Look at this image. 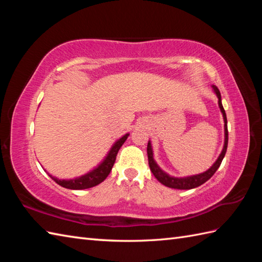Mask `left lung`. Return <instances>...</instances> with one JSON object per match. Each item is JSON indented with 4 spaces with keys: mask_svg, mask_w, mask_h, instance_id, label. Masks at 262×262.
<instances>
[{
    "mask_svg": "<svg viewBox=\"0 0 262 262\" xmlns=\"http://www.w3.org/2000/svg\"><path fill=\"white\" fill-rule=\"evenodd\" d=\"M214 91L216 93L217 98H219V105L221 108L222 114H223V118H224V128H225V142H224V147L223 151L220 154L219 159L216 160V162L211 165V168L208 169L204 173L196 174V176H191V177H187V178H174V177H170L169 174H166L164 171L161 170L159 168V165L155 163V161L153 159V151H152V146L151 143L148 142L147 144V158H148V165L149 169H151L152 173L154 177L162 183V185L169 187V188H173V189H180V190H188V189H192L202 186L203 183H205L207 180H209L211 177L214 176L217 169L220 168V165L223 161L226 149H227V143H229V132H227V119H226V114L225 110L223 108V104H222V99H221V92L219 89H217L215 85H213Z\"/></svg>",
    "mask_w": 262,
    "mask_h": 262,
    "instance_id": "obj_1",
    "label": "left lung"
}]
</instances>
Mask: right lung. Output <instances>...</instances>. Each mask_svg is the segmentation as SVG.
Returning <instances> with one entry per match:
<instances>
[{"label":"right lung","instance_id":"1","mask_svg":"<svg viewBox=\"0 0 262 262\" xmlns=\"http://www.w3.org/2000/svg\"><path fill=\"white\" fill-rule=\"evenodd\" d=\"M129 134H126L122 136L120 140L117 141L114 146L111 147L110 152L108 153L107 158L104 159L103 162L100 164L98 168H96L94 170H92L91 172H89V173L79 177V178H75V179H71V180H59L57 178L52 177V179L54 181H56L59 186H62L64 188H68V189H73V190H81V189H88V188H92L94 186L99 185V183H101L105 178H107L110 173L111 169H113V166L115 164V161H116V157H117V153H118L119 148L122 146V144L125 143V141L127 140V137Z\"/></svg>","mask_w":262,"mask_h":262}]
</instances>
